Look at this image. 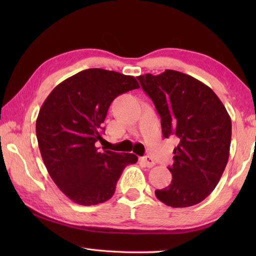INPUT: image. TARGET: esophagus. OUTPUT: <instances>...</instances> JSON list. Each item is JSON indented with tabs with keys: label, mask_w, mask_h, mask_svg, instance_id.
Here are the masks:
<instances>
[{
	"label": "esophagus",
	"mask_w": 256,
	"mask_h": 256,
	"mask_svg": "<svg viewBox=\"0 0 256 256\" xmlns=\"http://www.w3.org/2000/svg\"><path fill=\"white\" fill-rule=\"evenodd\" d=\"M141 162L144 164L146 167H148V168H151V167H154V164H156V162H154L152 160V158L151 157H149V156H146V157H144V158H141Z\"/></svg>",
	"instance_id": "obj_1"
}]
</instances>
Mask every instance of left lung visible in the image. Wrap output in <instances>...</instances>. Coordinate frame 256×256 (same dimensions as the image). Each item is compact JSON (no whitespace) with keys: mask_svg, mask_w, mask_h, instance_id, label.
<instances>
[{"mask_svg":"<svg viewBox=\"0 0 256 256\" xmlns=\"http://www.w3.org/2000/svg\"><path fill=\"white\" fill-rule=\"evenodd\" d=\"M162 118L164 138H178L172 183L156 190L166 206L186 208L209 196L226 168L232 141V120L218 96L185 73L166 70L138 76Z\"/></svg>","mask_w":256,"mask_h":256,"instance_id":"1","label":"left lung"}]
</instances>
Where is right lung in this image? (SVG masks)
<instances>
[{
  "mask_svg": "<svg viewBox=\"0 0 256 256\" xmlns=\"http://www.w3.org/2000/svg\"><path fill=\"white\" fill-rule=\"evenodd\" d=\"M140 88L136 79L115 71L88 68L60 82L42 105L36 136L42 162L58 188L74 203L96 206L114 196L133 154L102 151V128L112 102Z\"/></svg>",
  "mask_w": 256,
  "mask_h": 256,
  "instance_id": "obj_1",
  "label": "right lung"
}]
</instances>
